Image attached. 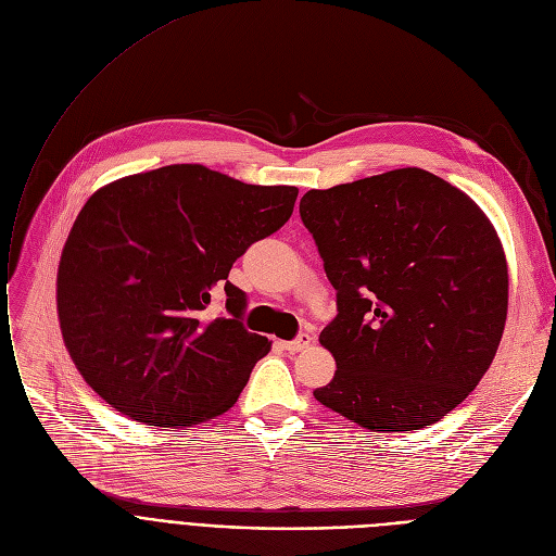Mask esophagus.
<instances>
[{
  "mask_svg": "<svg viewBox=\"0 0 556 556\" xmlns=\"http://www.w3.org/2000/svg\"><path fill=\"white\" fill-rule=\"evenodd\" d=\"M309 343H312V337H309V334H301L299 339H293V341H285V343H282V348H285L287 352H291V354H296V352L305 350Z\"/></svg>",
  "mask_w": 556,
  "mask_h": 556,
  "instance_id": "1",
  "label": "esophagus"
}]
</instances>
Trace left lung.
Wrapping results in <instances>:
<instances>
[{
    "instance_id": "left-lung-1",
    "label": "left lung",
    "mask_w": 556,
    "mask_h": 556,
    "mask_svg": "<svg viewBox=\"0 0 556 556\" xmlns=\"http://www.w3.org/2000/svg\"><path fill=\"white\" fill-rule=\"evenodd\" d=\"M301 217L337 289L318 337L337 372L314 390L370 431L427 429L492 366L509 301L494 224L460 188L400 168L307 190Z\"/></svg>"
}]
</instances>
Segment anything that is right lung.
Instances as JSON below:
<instances>
[{"label": "right lung", "mask_w": 556, "mask_h": 556, "mask_svg": "<svg viewBox=\"0 0 556 556\" xmlns=\"http://www.w3.org/2000/svg\"><path fill=\"white\" fill-rule=\"evenodd\" d=\"M296 186L244 184L200 163L98 188L64 242L55 303L64 348L93 393L150 427L184 429L231 408L271 350L244 330L236 260L291 217ZM225 285L228 319H208Z\"/></svg>", "instance_id": "1"}]
</instances>
